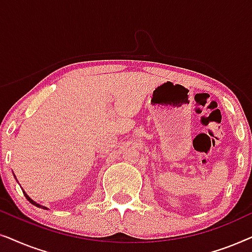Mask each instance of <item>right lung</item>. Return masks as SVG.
I'll return each mask as SVG.
<instances>
[{"label": "right lung", "mask_w": 252, "mask_h": 252, "mask_svg": "<svg viewBox=\"0 0 252 252\" xmlns=\"http://www.w3.org/2000/svg\"><path fill=\"white\" fill-rule=\"evenodd\" d=\"M24 195H25V196H26V198H27V199H29V201H30L31 203H32V204H33V205H35V206H37V208H43V209H47V208H44V206H42V205H40V204H37V203H35V202H33V201H32V199H31V198L29 197V196H27V195L25 194V192H24Z\"/></svg>", "instance_id": "1"}]
</instances>
